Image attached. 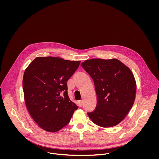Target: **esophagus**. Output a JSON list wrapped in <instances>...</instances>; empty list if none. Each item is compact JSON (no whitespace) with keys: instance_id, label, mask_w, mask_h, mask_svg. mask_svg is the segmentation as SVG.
Listing matches in <instances>:
<instances>
[{"instance_id":"esophagus-1","label":"esophagus","mask_w":159,"mask_h":159,"mask_svg":"<svg viewBox=\"0 0 159 159\" xmlns=\"http://www.w3.org/2000/svg\"><path fill=\"white\" fill-rule=\"evenodd\" d=\"M82 103H83V101H82V100H80V101H79L78 102L79 106L80 107H81V106H82Z\"/></svg>"}]
</instances>
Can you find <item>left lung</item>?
Instances as JSON below:
<instances>
[{"mask_svg": "<svg viewBox=\"0 0 159 159\" xmlns=\"http://www.w3.org/2000/svg\"><path fill=\"white\" fill-rule=\"evenodd\" d=\"M93 79L98 102L87 112L96 125L112 127L119 124L131 109L136 95V81L129 68L118 59L94 58L81 63Z\"/></svg>", "mask_w": 159, "mask_h": 159, "instance_id": "left-lung-1", "label": "left lung"}]
</instances>
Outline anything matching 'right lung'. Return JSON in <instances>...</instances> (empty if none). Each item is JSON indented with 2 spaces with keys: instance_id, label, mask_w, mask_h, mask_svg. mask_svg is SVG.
I'll use <instances>...</instances> for the list:
<instances>
[{
  "instance_id": "obj_1",
  "label": "right lung",
  "mask_w": 159,
  "mask_h": 159,
  "mask_svg": "<svg viewBox=\"0 0 159 159\" xmlns=\"http://www.w3.org/2000/svg\"><path fill=\"white\" fill-rule=\"evenodd\" d=\"M80 61L36 57L25 70L22 87L27 109L43 129L56 132L69 124L78 106L70 100L68 81Z\"/></svg>"
}]
</instances>
